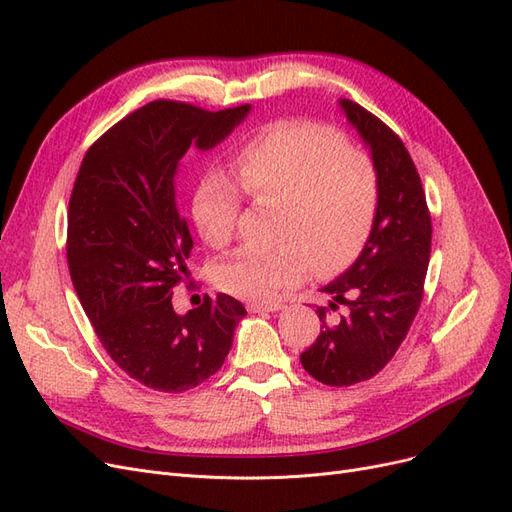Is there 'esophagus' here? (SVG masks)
Listing matches in <instances>:
<instances>
[{
    "instance_id": "34e87169",
    "label": "esophagus",
    "mask_w": 512,
    "mask_h": 512,
    "mask_svg": "<svg viewBox=\"0 0 512 512\" xmlns=\"http://www.w3.org/2000/svg\"><path fill=\"white\" fill-rule=\"evenodd\" d=\"M277 309H284L282 303H262V301H247V312L260 314V312H277Z\"/></svg>"
}]
</instances>
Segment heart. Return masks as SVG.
Returning a JSON list of instances; mask_svg holds the SVG:
<instances>
[{
    "label": "heart",
    "instance_id": "1",
    "mask_svg": "<svg viewBox=\"0 0 512 512\" xmlns=\"http://www.w3.org/2000/svg\"><path fill=\"white\" fill-rule=\"evenodd\" d=\"M239 190L275 203L271 247H241L213 269L222 290L271 299L309 269L329 275L361 254L378 211V173L365 153L329 128L282 121L252 136L232 160ZM222 173H207L192 196V220L211 247L235 235L241 196Z\"/></svg>",
    "mask_w": 512,
    "mask_h": 512
}]
</instances>
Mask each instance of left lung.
Wrapping results in <instances>:
<instances>
[{"instance_id":"8db88e82","label":"left lung","mask_w":512,"mask_h":512,"mask_svg":"<svg viewBox=\"0 0 512 512\" xmlns=\"http://www.w3.org/2000/svg\"><path fill=\"white\" fill-rule=\"evenodd\" d=\"M339 106L369 147L378 173V211L359 258L322 288L331 294L329 307L346 305V314L329 327L327 307H318L320 335L301 354V365L322 384L350 386L374 378L408 335L423 299L431 218L401 138L356 102L339 100Z\"/></svg>"}]
</instances>
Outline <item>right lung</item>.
I'll list each match as a JSON object with an SVG mask.
<instances>
[{"label":"right lung","mask_w":512,"mask_h":512,"mask_svg":"<svg viewBox=\"0 0 512 512\" xmlns=\"http://www.w3.org/2000/svg\"><path fill=\"white\" fill-rule=\"evenodd\" d=\"M252 106L211 113L156 100L85 153L68 207V267L108 356L153 391L183 393L224 365L245 307L218 294L177 314L173 288L194 247L177 207L185 151L220 145Z\"/></svg>","instance_id":"obj_1"}]
</instances>
